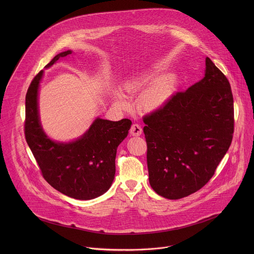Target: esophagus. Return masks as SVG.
<instances>
[{
    "label": "esophagus",
    "mask_w": 254,
    "mask_h": 254,
    "mask_svg": "<svg viewBox=\"0 0 254 254\" xmlns=\"http://www.w3.org/2000/svg\"><path fill=\"white\" fill-rule=\"evenodd\" d=\"M142 132H143L142 127L139 124H133L130 128V134L132 136H140Z\"/></svg>",
    "instance_id": "34e87169"
}]
</instances>
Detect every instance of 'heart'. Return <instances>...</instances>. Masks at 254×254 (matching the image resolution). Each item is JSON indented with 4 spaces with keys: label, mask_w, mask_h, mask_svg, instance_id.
<instances>
[{
    "label": "heart",
    "mask_w": 254,
    "mask_h": 254,
    "mask_svg": "<svg viewBox=\"0 0 254 254\" xmlns=\"http://www.w3.org/2000/svg\"><path fill=\"white\" fill-rule=\"evenodd\" d=\"M155 71H145L131 77L126 82V89L132 94L141 92L154 77ZM177 85V78L173 74H167L156 78L151 82L143 93L138 102L139 109L143 111L150 112L162 109L173 96ZM119 105L123 109L130 107L129 102L123 97H119Z\"/></svg>",
    "instance_id": "1"
}]
</instances>
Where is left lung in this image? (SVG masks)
Returning a JSON list of instances; mask_svg holds the SVG:
<instances>
[{
  "mask_svg": "<svg viewBox=\"0 0 254 254\" xmlns=\"http://www.w3.org/2000/svg\"><path fill=\"white\" fill-rule=\"evenodd\" d=\"M205 66L200 81L144 117L149 184L168 199L200 190L214 175L233 140L230 83L209 58Z\"/></svg>",
  "mask_w": 254,
  "mask_h": 254,
  "instance_id": "1",
  "label": "left lung"
}]
</instances>
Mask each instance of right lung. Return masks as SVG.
<instances>
[{
    "instance_id": "1",
    "label": "right lung",
    "mask_w": 254,
    "mask_h": 254,
    "mask_svg": "<svg viewBox=\"0 0 254 254\" xmlns=\"http://www.w3.org/2000/svg\"><path fill=\"white\" fill-rule=\"evenodd\" d=\"M71 51L57 55L46 65L52 66ZM44 71L32 80L25 97L24 134L44 179L62 193L81 200L105 193L115 174V157L119 144L131 128L130 119L109 121L97 118L89 130L70 143L51 140L43 131L38 111V89Z\"/></svg>"
}]
</instances>
